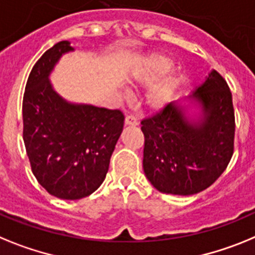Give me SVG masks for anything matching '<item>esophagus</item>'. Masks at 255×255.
<instances>
[{
  "label": "esophagus",
  "mask_w": 255,
  "mask_h": 255,
  "mask_svg": "<svg viewBox=\"0 0 255 255\" xmlns=\"http://www.w3.org/2000/svg\"><path fill=\"white\" fill-rule=\"evenodd\" d=\"M125 123L126 126H137L138 125V121H137V118L134 115H128L127 118H126Z\"/></svg>",
  "instance_id": "1"
}]
</instances>
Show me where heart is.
<instances>
[{
  "label": "heart",
  "instance_id": "heart-1",
  "mask_svg": "<svg viewBox=\"0 0 255 255\" xmlns=\"http://www.w3.org/2000/svg\"><path fill=\"white\" fill-rule=\"evenodd\" d=\"M170 68H172V63H170L169 59L164 56H159V55L158 56H152L147 59L143 63V65H141L134 72L133 78L136 81L141 82H152L155 79H158L159 77H161V75H164ZM165 94H167V90L159 91L155 95H152L150 103L154 106L160 105L164 101Z\"/></svg>",
  "mask_w": 255,
  "mask_h": 255
}]
</instances>
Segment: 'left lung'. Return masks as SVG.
Listing matches in <instances>:
<instances>
[{
  "label": "left lung",
  "mask_w": 255,
  "mask_h": 255,
  "mask_svg": "<svg viewBox=\"0 0 255 255\" xmlns=\"http://www.w3.org/2000/svg\"><path fill=\"white\" fill-rule=\"evenodd\" d=\"M201 118L190 122L170 103L141 121L143 170L155 189L194 195L213 185L234 154L235 112L227 82L217 70L192 95Z\"/></svg>",
  "instance_id": "1"
}]
</instances>
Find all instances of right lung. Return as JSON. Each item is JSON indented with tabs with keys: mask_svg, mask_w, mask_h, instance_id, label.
Wrapping results in <instances>:
<instances>
[{
	"mask_svg": "<svg viewBox=\"0 0 255 255\" xmlns=\"http://www.w3.org/2000/svg\"><path fill=\"white\" fill-rule=\"evenodd\" d=\"M73 47L61 41L34 64L23 97V138L39 185L64 200L86 198L100 187L125 126L121 110L66 103L48 82L60 56Z\"/></svg>",
	"mask_w": 255,
	"mask_h": 255,
	"instance_id": "obj_1",
	"label": "right lung"
}]
</instances>
